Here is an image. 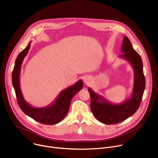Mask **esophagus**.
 <instances>
[{
  "mask_svg": "<svg viewBox=\"0 0 158 158\" xmlns=\"http://www.w3.org/2000/svg\"><path fill=\"white\" fill-rule=\"evenodd\" d=\"M84 81L85 84H90V82H91V78L90 77H86L84 78Z\"/></svg>",
  "mask_w": 158,
  "mask_h": 158,
  "instance_id": "1",
  "label": "esophagus"
}]
</instances>
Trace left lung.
I'll use <instances>...</instances> for the list:
<instances>
[{
  "label": "left lung",
  "mask_w": 158,
  "mask_h": 158,
  "mask_svg": "<svg viewBox=\"0 0 158 158\" xmlns=\"http://www.w3.org/2000/svg\"><path fill=\"white\" fill-rule=\"evenodd\" d=\"M121 52L119 57L127 60L134 69V85L131 96L121 104H112L103 96L88 88L91 96V109L95 118L106 124H113L124 121L138 109L145 89V77L143 61L135 51L127 37L123 38Z\"/></svg>",
  "instance_id": "8db88e82"
}]
</instances>
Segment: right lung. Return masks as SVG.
Here are the masks:
<instances>
[{"instance_id":"1","label":"right lung","mask_w":158,"mask_h":158,"mask_svg":"<svg viewBox=\"0 0 158 158\" xmlns=\"http://www.w3.org/2000/svg\"><path fill=\"white\" fill-rule=\"evenodd\" d=\"M30 42L18 55L12 74V85L14 88L18 104L24 113L35 121L44 124L54 125L60 123L69 111L71 102L73 97L82 89L83 82L79 80L60 93L56 100L51 104L43 107L36 108L29 104L24 99L20 87V74L22 64L27 54L31 47Z\"/></svg>"}]
</instances>
